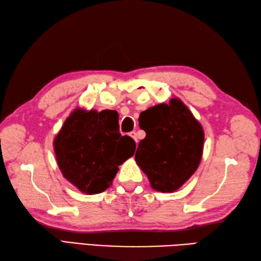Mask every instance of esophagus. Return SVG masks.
<instances>
[{
    "label": "esophagus",
    "mask_w": 261,
    "mask_h": 261,
    "mask_svg": "<svg viewBox=\"0 0 261 261\" xmlns=\"http://www.w3.org/2000/svg\"><path fill=\"white\" fill-rule=\"evenodd\" d=\"M129 136H130L133 140H135L136 142H138V138H137V132H136V131H132V132H130V133H129Z\"/></svg>",
    "instance_id": "34e87169"
}]
</instances>
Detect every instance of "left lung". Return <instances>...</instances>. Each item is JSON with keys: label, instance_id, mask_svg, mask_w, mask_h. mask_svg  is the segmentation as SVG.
<instances>
[{"label": "left lung", "instance_id": "left-lung-1", "mask_svg": "<svg viewBox=\"0 0 261 261\" xmlns=\"http://www.w3.org/2000/svg\"><path fill=\"white\" fill-rule=\"evenodd\" d=\"M139 124L146 133L135 156L139 168L155 191L178 190L194 174L202 160V125L177 98L143 111Z\"/></svg>", "mask_w": 261, "mask_h": 261}]
</instances>
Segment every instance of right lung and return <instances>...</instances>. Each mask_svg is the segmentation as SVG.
<instances>
[{
  "mask_svg": "<svg viewBox=\"0 0 261 261\" xmlns=\"http://www.w3.org/2000/svg\"><path fill=\"white\" fill-rule=\"evenodd\" d=\"M54 150L64 177L92 195L109 188L118 166L135 154L136 142L119 132L117 111L77 108L54 139Z\"/></svg>",
  "mask_w": 261,
  "mask_h": 261,
  "instance_id": "1",
  "label": "right lung"
}]
</instances>
